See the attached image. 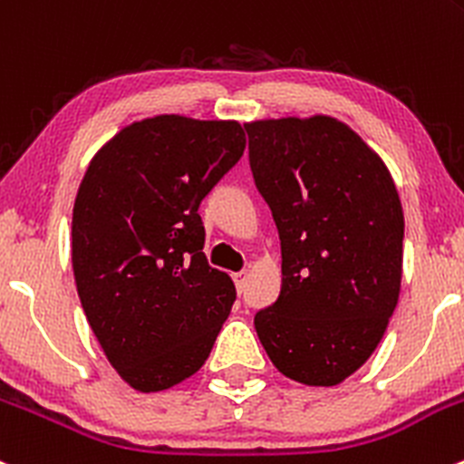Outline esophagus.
<instances>
[{
	"instance_id": "esophagus-1",
	"label": "esophagus",
	"mask_w": 464,
	"mask_h": 464,
	"mask_svg": "<svg viewBox=\"0 0 464 464\" xmlns=\"http://www.w3.org/2000/svg\"><path fill=\"white\" fill-rule=\"evenodd\" d=\"M233 282H236L237 291L245 289V285H246V271H237V273H233Z\"/></svg>"
}]
</instances>
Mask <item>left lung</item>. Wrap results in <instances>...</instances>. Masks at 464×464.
Wrapping results in <instances>:
<instances>
[{"label": "left lung", "mask_w": 464, "mask_h": 464, "mask_svg": "<svg viewBox=\"0 0 464 464\" xmlns=\"http://www.w3.org/2000/svg\"><path fill=\"white\" fill-rule=\"evenodd\" d=\"M282 246V289L256 314L280 373L335 387L375 351L398 304L404 216L380 155L329 115L245 124Z\"/></svg>", "instance_id": "left-lung-1"}]
</instances>
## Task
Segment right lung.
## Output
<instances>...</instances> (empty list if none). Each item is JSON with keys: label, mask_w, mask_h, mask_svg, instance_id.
I'll return each instance as SVG.
<instances>
[{"label": "right lung", "mask_w": 464, "mask_h": 464, "mask_svg": "<svg viewBox=\"0 0 464 464\" xmlns=\"http://www.w3.org/2000/svg\"><path fill=\"white\" fill-rule=\"evenodd\" d=\"M233 120L155 115L91 160L72 207V273L97 343L126 384L164 392L199 372L236 286L208 266L198 208L237 164Z\"/></svg>", "instance_id": "1"}]
</instances>
